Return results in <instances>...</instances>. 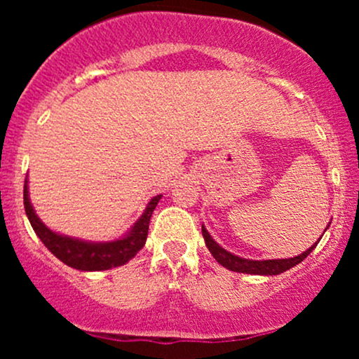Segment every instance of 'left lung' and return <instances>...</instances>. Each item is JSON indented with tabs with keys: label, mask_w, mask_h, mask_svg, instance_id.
<instances>
[{
	"label": "left lung",
	"mask_w": 359,
	"mask_h": 359,
	"mask_svg": "<svg viewBox=\"0 0 359 359\" xmlns=\"http://www.w3.org/2000/svg\"><path fill=\"white\" fill-rule=\"evenodd\" d=\"M329 224H331V222H329ZM329 224H327V228H329ZM203 236H204L205 246H208V250L211 251V255L216 258V262L219 263V265H222L224 269H228L231 271H238V273H250V275H280V273H283V271L290 270L292 266L299 265L304 258H307L309 255H311V251L317 246V243L320 241V238H323L320 236L319 240H317V243H314V245L311 246V248L302 251V253L297 255V257H294V258L248 259V258L238 257V255L231 253V251L222 248L219 243H216L212 240V236L209 234L208 229L204 228V224H203Z\"/></svg>",
	"instance_id": "obj_1"
}]
</instances>
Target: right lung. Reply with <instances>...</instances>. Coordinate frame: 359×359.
<instances>
[{"mask_svg":"<svg viewBox=\"0 0 359 359\" xmlns=\"http://www.w3.org/2000/svg\"><path fill=\"white\" fill-rule=\"evenodd\" d=\"M160 199H162V194L151 197L150 203L147 204L145 211L138 217L137 222L121 238H118V240L88 241L81 240V238H72L67 236V234L52 231L47 224H43V221L36 216L34 205H32L30 194H28V179H25L23 187L25 212H27L28 221H30L36 236L40 238V241L62 263L82 271L111 270L130 262L145 246L150 217Z\"/></svg>","mask_w":359,"mask_h":359,"instance_id":"1","label":"right lung"}]
</instances>
